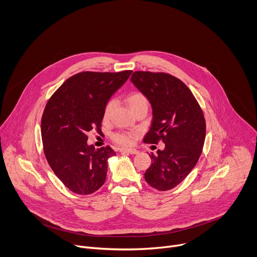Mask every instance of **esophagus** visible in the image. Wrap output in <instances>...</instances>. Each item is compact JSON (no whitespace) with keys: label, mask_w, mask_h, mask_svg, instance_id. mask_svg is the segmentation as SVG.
<instances>
[{"label":"esophagus","mask_w":257,"mask_h":257,"mask_svg":"<svg viewBox=\"0 0 257 257\" xmlns=\"http://www.w3.org/2000/svg\"><path fill=\"white\" fill-rule=\"evenodd\" d=\"M120 153H122V154L136 155V154H138V151H136V150H132V149H120Z\"/></svg>","instance_id":"esophagus-1"}]
</instances>
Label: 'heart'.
<instances>
[{
	"instance_id": "b5f03b06",
	"label": "heart",
	"mask_w": 257,
	"mask_h": 257,
	"mask_svg": "<svg viewBox=\"0 0 257 257\" xmlns=\"http://www.w3.org/2000/svg\"><path fill=\"white\" fill-rule=\"evenodd\" d=\"M126 100H127L128 105L130 106V108L134 113L137 112L138 109L149 107L148 98H146V96L143 93H141L139 91L130 93L127 96ZM114 105H115L114 100H109L106 102V104L104 105V108H103V115H102L103 120H107L109 117H111ZM136 136H137V133H135V132H118L113 135V140L115 142H117L118 144L128 146L133 143L134 138Z\"/></svg>"
}]
</instances>
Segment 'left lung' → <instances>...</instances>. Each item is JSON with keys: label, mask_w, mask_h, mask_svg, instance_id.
<instances>
[{"label": "left lung", "mask_w": 257, "mask_h": 257, "mask_svg": "<svg viewBox=\"0 0 257 257\" xmlns=\"http://www.w3.org/2000/svg\"><path fill=\"white\" fill-rule=\"evenodd\" d=\"M132 83L153 107V122L143 138L145 143H165L157 156L150 155L151 167L145 181L160 190L173 189L198 162L205 139L202 109L187 85L168 73L136 71Z\"/></svg>", "instance_id": "1"}]
</instances>
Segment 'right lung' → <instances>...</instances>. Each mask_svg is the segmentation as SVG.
<instances>
[{"instance_id":"1","label":"right lung","mask_w":257,"mask_h":257,"mask_svg":"<svg viewBox=\"0 0 257 257\" xmlns=\"http://www.w3.org/2000/svg\"><path fill=\"white\" fill-rule=\"evenodd\" d=\"M132 71L80 72L68 78L48 100L42 118L46 159L63 184L77 194H91L105 181L109 148L87 144V132L100 131L103 108Z\"/></svg>"}]
</instances>
